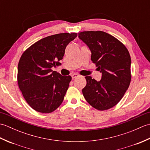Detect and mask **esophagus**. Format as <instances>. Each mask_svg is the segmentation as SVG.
<instances>
[{
	"label": "esophagus",
	"instance_id": "1",
	"mask_svg": "<svg viewBox=\"0 0 150 150\" xmlns=\"http://www.w3.org/2000/svg\"><path fill=\"white\" fill-rule=\"evenodd\" d=\"M79 77V75H77V73H73V74L71 75V77L72 79H75Z\"/></svg>",
	"mask_w": 150,
	"mask_h": 150
}]
</instances>
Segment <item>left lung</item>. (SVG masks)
<instances>
[{
    "label": "left lung",
    "instance_id": "obj_1",
    "mask_svg": "<svg viewBox=\"0 0 150 150\" xmlns=\"http://www.w3.org/2000/svg\"><path fill=\"white\" fill-rule=\"evenodd\" d=\"M79 37L89 47L91 61L102 73L100 81L85 77L86 86L82 93L96 110L110 109L122 99L131 82L129 53L120 40L104 31H82Z\"/></svg>",
    "mask_w": 150,
    "mask_h": 150
}]
</instances>
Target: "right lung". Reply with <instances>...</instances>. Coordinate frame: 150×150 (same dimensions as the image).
<instances>
[{"label":"right lung","instance_id":"1","mask_svg":"<svg viewBox=\"0 0 150 150\" xmlns=\"http://www.w3.org/2000/svg\"><path fill=\"white\" fill-rule=\"evenodd\" d=\"M77 37L62 33L46 37L24 51L18 64L19 89L29 106L38 112L52 113L62 104L71 76L53 71L60 66L67 45Z\"/></svg>","mask_w":150,"mask_h":150}]
</instances>
